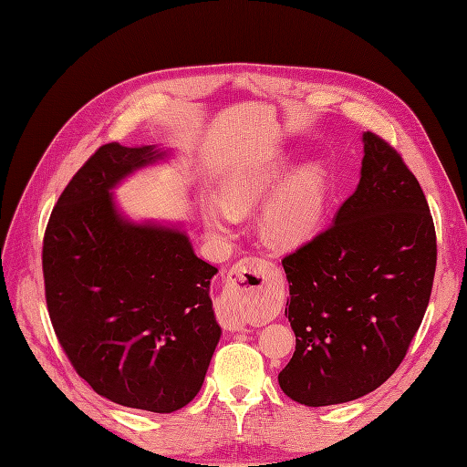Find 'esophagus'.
<instances>
[{
  "instance_id": "1",
  "label": "esophagus",
  "mask_w": 467,
  "mask_h": 467,
  "mask_svg": "<svg viewBox=\"0 0 467 467\" xmlns=\"http://www.w3.org/2000/svg\"><path fill=\"white\" fill-rule=\"evenodd\" d=\"M275 275V265L261 257H244L240 259L236 265L231 269V280L238 292H257L265 282ZM223 327L229 332H244L246 330V318L240 313H225L221 318Z\"/></svg>"
}]
</instances>
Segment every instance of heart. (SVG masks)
Segmentation results:
<instances>
[{
	"label": "heart",
	"instance_id": "b5f03b06",
	"mask_svg": "<svg viewBox=\"0 0 467 467\" xmlns=\"http://www.w3.org/2000/svg\"><path fill=\"white\" fill-rule=\"evenodd\" d=\"M288 161L280 154L261 158L254 164L233 173L221 191L223 204H208L204 210L206 225L212 233L225 236L236 223V215L246 213L265 198L284 177ZM327 189L317 168L294 171L263 212L267 233L284 244H297L309 238L322 219Z\"/></svg>",
	"mask_w": 467,
	"mask_h": 467
}]
</instances>
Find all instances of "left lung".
I'll use <instances>...</instances> for the list:
<instances>
[{
    "instance_id": "8db88e82",
    "label": "left lung",
    "mask_w": 467,
    "mask_h": 467,
    "mask_svg": "<svg viewBox=\"0 0 467 467\" xmlns=\"http://www.w3.org/2000/svg\"><path fill=\"white\" fill-rule=\"evenodd\" d=\"M362 143L360 181L334 225L282 259L296 351L278 383L307 407L378 389L407 355L431 296L428 200L391 145L372 131Z\"/></svg>"
}]
</instances>
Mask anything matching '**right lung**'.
I'll return each instance as SVG.
<instances>
[{
    "instance_id": "right-lung-1",
    "label": "right lung",
    "mask_w": 467,
    "mask_h": 467,
    "mask_svg": "<svg viewBox=\"0 0 467 467\" xmlns=\"http://www.w3.org/2000/svg\"><path fill=\"white\" fill-rule=\"evenodd\" d=\"M168 156L154 145L100 147L60 194L44 236L49 318L74 370L121 407L170 414L204 383L221 328L185 231L135 223L112 189Z\"/></svg>"
}]
</instances>
